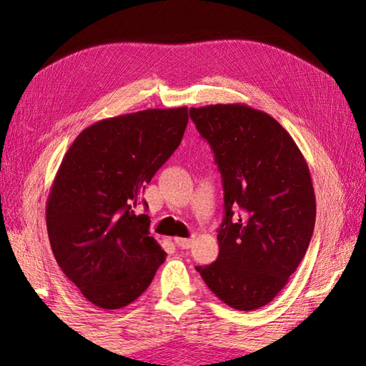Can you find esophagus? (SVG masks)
Listing matches in <instances>:
<instances>
[{"mask_svg":"<svg viewBox=\"0 0 366 366\" xmlns=\"http://www.w3.org/2000/svg\"><path fill=\"white\" fill-rule=\"evenodd\" d=\"M174 242L177 247L184 248V250H187V248H190L193 245V242H195V239H184V237H176Z\"/></svg>","mask_w":366,"mask_h":366,"instance_id":"esophagus-1","label":"esophagus"}]
</instances>
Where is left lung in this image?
<instances>
[{
	"instance_id": "obj_1",
	"label": "left lung",
	"mask_w": 366,
	"mask_h": 366,
	"mask_svg": "<svg viewBox=\"0 0 366 366\" xmlns=\"http://www.w3.org/2000/svg\"><path fill=\"white\" fill-rule=\"evenodd\" d=\"M190 118L212 147L224 192L219 258L197 270L222 302L252 312L277 297L305 256L316 220L312 174L267 113L217 104L190 108Z\"/></svg>"
}]
</instances>
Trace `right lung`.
I'll return each instance as SVG.
<instances>
[{
	"mask_svg": "<svg viewBox=\"0 0 366 366\" xmlns=\"http://www.w3.org/2000/svg\"><path fill=\"white\" fill-rule=\"evenodd\" d=\"M187 122V107L97 121L61 162L46 199V231L58 266L92 305H129L165 261L149 236V217L134 209L181 144Z\"/></svg>",
	"mask_w": 366,
	"mask_h": 366,
	"instance_id": "right-lung-1",
	"label": "right lung"
}]
</instances>
